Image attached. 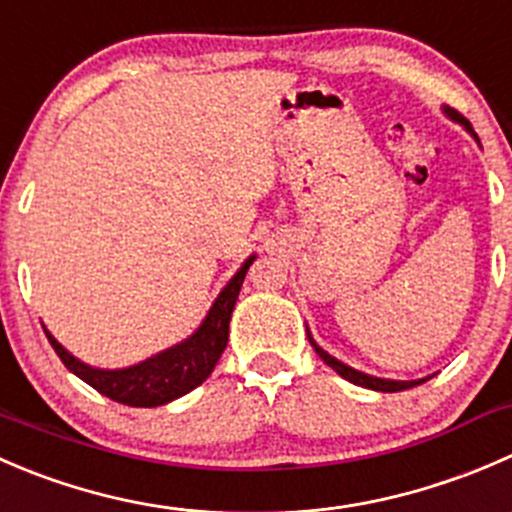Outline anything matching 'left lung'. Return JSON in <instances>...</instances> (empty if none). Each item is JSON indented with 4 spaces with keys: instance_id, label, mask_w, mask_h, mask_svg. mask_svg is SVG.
<instances>
[{
    "instance_id": "1",
    "label": "left lung",
    "mask_w": 512,
    "mask_h": 512,
    "mask_svg": "<svg viewBox=\"0 0 512 512\" xmlns=\"http://www.w3.org/2000/svg\"><path fill=\"white\" fill-rule=\"evenodd\" d=\"M443 114L448 116L450 121H455V124L463 126V129L468 131V134L473 136V139L478 141V146H480L478 134H475L473 126H470L468 119H463V116H460L455 109H450V106H443ZM306 333H308V343H311L313 351H316L318 356H321V361L326 363V366H331L333 371L338 373V376L346 378V381H351V383H356V386H361V388H371V391H383V393H396V391H406V388H413V386H421V383H426L428 378H433V376H426V378H418V381H393V378H378V376H371V373L356 371V368H351V366H348V363L338 361L336 356H331V353H328V351H323V348L318 346L316 341H313V336H311V331H308V326H306Z\"/></svg>"
}]
</instances>
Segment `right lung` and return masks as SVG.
Wrapping results in <instances>:
<instances>
[{"mask_svg": "<svg viewBox=\"0 0 512 512\" xmlns=\"http://www.w3.org/2000/svg\"><path fill=\"white\" fill-rule=\"evenodd\" d=\"M254 261L256 254H251L241 263L239 271L221 288V293L211 303L209 313H206L204 321L199 323V328L191 336L164 348V351L154 353V356L144 358V361L134 363V366L94 368L89 363L79 361L74 353H69L47 331V326H44V333H47L49 343L57 351V356L62 358L64 366L74 376L82 378L84 383H89L94 391H99L101 396L131 408L164 406V403H171L176 398L186 396L189 391H194L196 386H201L211 376L221 353H224L226 341H229L231 313H234L246 271H249Z\"/></svg>", "mask_w": 512, "mask_h": 512, "instance_id": "right-lung-1", "label": "right lung"}]
</instances>
